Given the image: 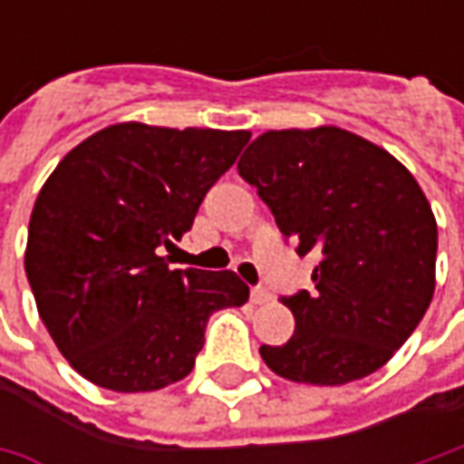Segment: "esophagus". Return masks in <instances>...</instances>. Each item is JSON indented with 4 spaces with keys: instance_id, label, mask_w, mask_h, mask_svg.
Instances as JSON below:
<instances>
[{
    "instance_id": "1",
    "label": "esophagus",
    "mask_w": 464,
    "mask_h": 464,
    "mask_svg": "<svg viewBox=\"0 0 464 464\" xmlns=\"http://www.w3.org/2000/svg\"><path fill=\"white\" fill-rule=\"evenodd\" d=\"M274 299V295L268 292V289H263V286H256L253 292H250V302L253 304H268Z\"/></svg>"
}]
</instances>
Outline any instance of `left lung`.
<instances>
[{"label": "left lung", "instance_id": "1", "mask_svg": "<svg viewBox=\"0 0 464 464\" xmlns=\"http://www.w3.org/2000/svg\"><path fill=\"white\" fill-rule=\"evenodd\" d=\"M299 256L314 250L312 292L284 296L295 335L260 346L278 377L346 384L384 366L437 286V219L411 169L338 126L260 134L240 157Z\"/></svg>", "mask_w": 464, "mask_h": 464}]
</instances>
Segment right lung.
Wrapping results in <instances>:
<instances>
[{
    "mask_svg": "<svg viewBox=\"0 0 464 464\" xmlns=\"http://www.w3.org/2000/svg\"><path fill=\"white\" fill-rule=\"evenodd\" d=\"M250 131L113 123L63 157L27 227L25 274L38 314L84 380L113 392L180 382L208 314L242 307L235 271L169 268L196 211Z\"/></svg>",
    "mask_w": 464,
    "mask_h": 464,
    "instance_id": "add662e5",
    "label": "right lung"
}]
</instances>
